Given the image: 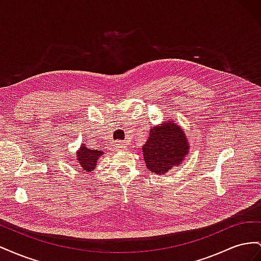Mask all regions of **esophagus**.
<instances>
[{"instance_id":"esophagus-1","label":"esophagus","mask_w":261,"mask_h":261,"mask_svg":"<svg viewBox=\"0 0 261 261\" xmlns=\"http://www.w3.org/2000/svg\"><path fill=\"white\" fill-rule=\"evenodd\" d=\"M114 147H115V149H117V150H121V149L126 148L127 146H126V144L124 143V141H115V143H114Z\"/></svg>"}]
</instances>
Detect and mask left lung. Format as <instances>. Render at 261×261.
I'll return each mask as SVG.
<instances>
[{"mask_svg":"<svg viewBox=\"0 0 261 261\" xmlns=\"http://www.w3.org/2000/svg\"><path fill=\"white\" fill-rule=\"evenodd\" d=\"M189 143L184 129L170 120L150 128L143 146L144 160L149 171L164 175L172 168L179 167L189 153Z\"/></svg>","mask_w":261,"mask_h":261,"instance_id":"1","label":"left lung"}]
</instances>
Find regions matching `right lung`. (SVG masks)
<instances>
[{
  "label": "right lung",
  "mask_w": 261,
  "mask_h": 261,
  "mask_svg": "<svg viewBox=\"0 0 261 261\" xmlns=\"http://www.w3.org/2000/svg\"><path fill=\"white\" fill-rule=\"evenodd\" d=\"M102 154H103V152L100 151V150L87 148L85 144H82L81 148L77 150L75 160L80 164V167L82 168L84 173H90L96 169L97 162L99 161V158Z\"/></svg>",
  "instance_id": "add662e5"
}]
</instances>
